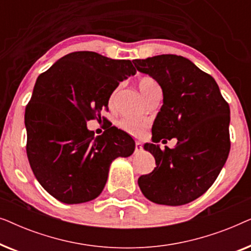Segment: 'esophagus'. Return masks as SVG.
Listing matches in <instances>:
<instances>
[{
    "label": "esophagus",
    "instance_id": "esophagus-1",
    "mask_svg": "<svg viewBox=\"0 0 251 251\" xmlns=\"http://www.w3.org/2000/svg\"><path fill=\"white\" fill-rule=\"evenodd\" d=\"M142 151H143V145L140 143L137 142L136 145H135V152L139 153V152H142Z\"/></svg>",
    "mask_w": 251,
    "mask_h": 251
}]
</instances>
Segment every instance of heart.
<instances>
[{
  "label": "heart",
  "mask_w": 251,
  "mask_h": 251,
  "mask_svg": "<svg viewBox=\"0 0 251 251\" xmlns=\"http://www.w3.org/2000/svg\"><path fill=\"white\" fill-rule=\"evenodd\" d=\"M156 84H157L156 81L154 80V78L150 76H144L142 78H139L138 89L139 91L142 92V95L145 96L147 94V91H149L153 85H156ZM119 126L122 130H125L126 132H128L129 135H131L133 137L144 136V133H145L146 128H147V125L145 122L139 121V120L129 119V118L122 119L121 121L119 122Z\"/></svg>",
  "instance_id": "1"
}]
</instances>
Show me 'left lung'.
Masks as SVG:
<instances>
[{
  "instance_id": "obj_1",
  "label": "left lung",
  "mask_w": 251,
  "mask_h": 251,
  "mask_svg": "<svg viewBox=\"0 0 251 251\" xmlns=\"http://www.w3.org/2000/svg\"><path fill=\"white\" fill-rule=\"evenodd\" d=\"M133 64L163 92L152 128L154 144L144 145L156 167L139 177L140 191L154 203L186 204L208 191L227 160L229 106L214 77L187 58L160 54ZM163 138H177V145L161 150L156 143Z\"/></svg>"
}]
</instances>
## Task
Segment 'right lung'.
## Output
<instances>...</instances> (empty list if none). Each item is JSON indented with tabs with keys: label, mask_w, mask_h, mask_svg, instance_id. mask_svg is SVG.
Returning <instances> with one entry per match:
<instances>
[{
	"label": "right lung",
	"mask_w": 251,
	"mask_h": 251,
	"mask_svg": "<svg viewBox=\"0 0 251 251\" xmlns=\"http://www.w3.org/2000/svg\"><path fill=\"white\" fill-rule=\"evenodd\" d=\"M135 74L130 60L77 51L37 77L25 112L26 152L37 181L58 201L94 200L104 190L112 161L133 153L128 133L111 126L95 137L87 121L100 120L120 82Z\"/></svg>",
	"instance_id": "add662e5"
}]
</instances>
